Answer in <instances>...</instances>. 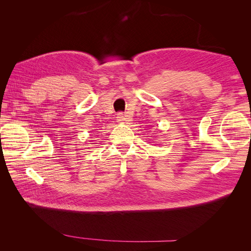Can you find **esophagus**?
<instances>
[{"label": "esophagus", "mask_w": 251, "mask_h": 251, "mask_svg": "<svg viewBox=\"0 0 251 251\" xmlns=\"http://www.w3.org/2000/svg\"><path fill=\"white\" fill-rule=\"evenodd\" d=\"M117 121H118V123H124V121L125 120H126V116L125 115V114L124 113H121V112H119L118 114H117Z\"/></svg>", "instance_id": "1"}]
</instances>
